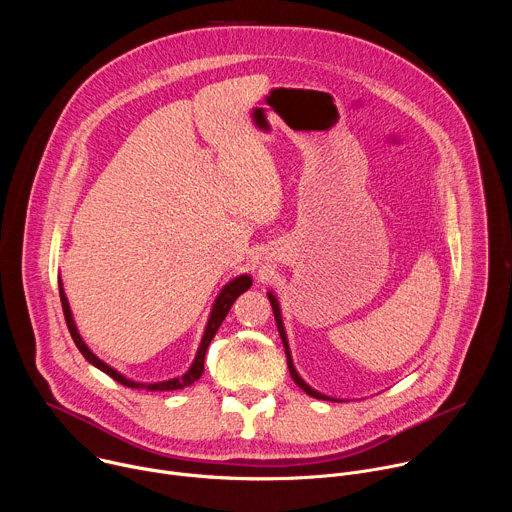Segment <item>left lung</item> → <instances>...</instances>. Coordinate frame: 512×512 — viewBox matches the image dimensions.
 Returning a JSON list of instances; mask_svg holds the SVG:
<instances>
[{
    "mask_svg": "<svg viewBox=\"0 0 512 512\" xmlns=\"http://www.w3.org/2000/svg\"><path fill=\"white\" fill-rule=\"evenodd\" d=\"M269 296V302H271V308H273V316H275V322H277V330H279V336H281V342H283V348H285V356H287V369H289V375L291 379H294L298 383L300 389H304L310 397H316V399H322V401H338V399H332V397H326L318 391H314L310 385L304 383V379L298 375L296 367H294V360H291V354H289V346H287V338H285V330H283V322H281V314H279V304L275 300L273 294H267Z\"/></svg>",
    "mask_w": 512,
    "mask_h": 512,
    "instance_id": "8db88e82",
    "label": "left lung"
}]
</instances>
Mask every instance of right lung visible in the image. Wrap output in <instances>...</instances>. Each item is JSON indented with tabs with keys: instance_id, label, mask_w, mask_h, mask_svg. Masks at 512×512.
<instances>
[{
	"instance_id": "obj_1",
	"label": "right lung",
	"mask_w": 512,
	"mask_h": 512,
	"mask_svg": "<svg viewBox=\"0 0 512 512\" xmlns=\"http://www.w3.org/2000/svg\"><path fill=\"white\" fill-rule=\"evenodd\" d=\"M251 277L249 275H239L237 279H233L231 283L225 285V289L218 294L216 302H214V308L210 312V318H208V324H206V330H204V336H202V342H200V348L196 352V358L192 362V367L188 369L186 375H182L180 379H172V381H164V383H135V381H129L125 379L123 375H119L117 371H113L109 364H105L101 358H97L89 346L83 342L77 326H75V320H72V314H70V308H68V302H66V296H64V289H62V283L58 281V291H60V304H62V312H64V320H66V326H68V332L72 336V340H75L77 348L81 350V354L93 364V367H97L99 371L107 373L113 381H117L119 385L123 387H129V389H145V391H176V389H184L188 385H192L194 381H198L204 373V356H206V348L210 344V340L214 338L218 326L223 324V320L227 318L231 306L235 304V300L243 294V291H247L251 287Z\"/></svg>"
}]
</instances>
